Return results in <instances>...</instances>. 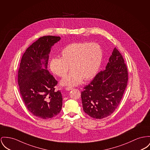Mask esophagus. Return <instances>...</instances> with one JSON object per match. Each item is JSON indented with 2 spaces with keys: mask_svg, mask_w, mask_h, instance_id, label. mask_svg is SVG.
Masks as SVG:
<instances>
[{
  "mask_svg": "<svg viewBox=\"0 0 150 150\" xmlns=\"http://www.w3.org/2000/svg\"><path fill=\"white\" fill-rule=\"evenodd\" d=\"M73 89V88H72V87H67V88H65V89L67 90H68V91L72 90Z\"/></svg>",
  "mask_w": 150,
  "mask_h": 150,
  "instance_id": "34e87169",
  "label": "esophagus"
}]
</instances>
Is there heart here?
I'll return each instance as SVG.
<instances>
[{
    "mask_svg": "<svg viewBox=\"0 0 150 150\" xmlns=\"http://www.w3.org/2000/svg\"><path fill=\"white\" fill-rule=\"evenodd\" d=\"M103 57L101 47L98 43L76 42L68 44L61 52V58L50 61L52 72L59 77L69 74L61 81L64 86H76L92 79L100 68Z\"/></svg>",
    "mask_w": 150,
    "mask_h": 150,
    "instance_id": "heart-1",
    "label": "heart"
}]
</instances>
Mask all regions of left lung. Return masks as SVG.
Returning a JSON list of instances; mask_svg holds the SVG:
<instances>
[{
  "label": "left lung",
  "instance_id": "1",
  "mask_svg": "<svg viewBox=\"0 0 150 150\" xmlns=\"http://www.w3.org/2000/svg\"><path fill=\"white\" fill-rule=\"evenodd\" d=\"M127 82L125 60L114 48L106 69L97 74L81 91L84 112L96 119L109 116L120 105Z\"/></svg>",
  "mask_w": 150,
  "mask_h": 150
}]
</instances>
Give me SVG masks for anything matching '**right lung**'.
Returning <instances> with one entry per match:
<instances>
[{
    "mask_svg": "<svg viewBox=\"0 0 150 150\" xmlns=\"http://www.w3.org/2000/svg\"><path fill=\"white\" fill-rule=\"evenodd\" d=\"M60 39L45 36L34 42L23 54L18 70L20 94L25 106L43 120L56 116L62 106L61 91L55 90L58 82L47 70L50 48Z\"/></svg>",
    "mask_w": 150,
    "mask_h": 150,
    "instance_id": "1",
    "label": "right lung"
}]
</instances>
